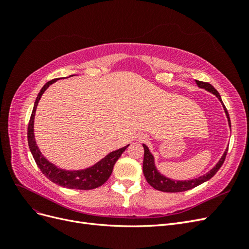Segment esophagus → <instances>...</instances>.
Returning a JSON list of instances; mask_svg holds the SVG:
<instances>
[{
	"instance_id": "1",
	"label": "esophagus",
	"mask_w": 249,
	"mask_h": 249,
	"mask_svg": "<svg viewBox=\"0 0 249 249\" xmlns=\"http://www.w3.org/2000/svg\"><path fill=\"white\" fill-rule=\"evenodd\" d=\"M145 140H147V138H146V136H144V135H142V136L138 137V141H140V142H143Z\"/></svg>"
}]
</instances>
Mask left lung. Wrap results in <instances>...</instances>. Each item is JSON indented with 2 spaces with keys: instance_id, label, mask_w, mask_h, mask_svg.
Masks as SVG:
<instances>
[{
  "instance_id": "8db88e82",
  "label": "left lung",
  "mask_w": 249,
  "mask_h": 249,
  "mask_svg": "<svg viewBox=\"0 0 249 249\" xmlns=\"http://www.w3.org/2000/svg\"><path fill=\"white\" fill-rule=\"evenodd\" d=\"M195 82H196V84L199 88H202V89L207 90V91L213 93L217 97V99L220 101V103L222 104L223 110L225 112V115H227L229 125L231 126V120H230L228 110L223 105L221 96L219 93H218L217 90L212 85L209 84V83L197 81V80H195ZM142 145H143V148H144V159H143V168H142L143 175H144L145 179L147 180V183L150 186L154 187L155 189L162 191V192H183V191L190 190V189H192V188L207 182V180H209L211 178H213L215 176V173L219 170V168L222 166V164L225 160V156H227V153H228V148H227L224 150L223 155L221 156L220 160L218 161L215 166L212 169H210L209 172H207L206 175L200 176L196 178H191V179H187V180H177V179H172L170 178L165 177L159 170L157 169L154 155L150 153V150L146 144L143 143Z\"/></svg>"
}]
</instances>
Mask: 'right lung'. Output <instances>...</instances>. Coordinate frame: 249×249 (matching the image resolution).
Segmentation results:
<instances>
[{
    "instance_id": "obj_1",
    "label": "right lung",
    "mask_w": 249,
    "mask_h": 249,
    "mask_svg": "<svg viewBox=\"0 0 249 249\" xmlns=\"http://www.w3.org/2000/svg\"><path fill=\"white\" fill-rule=\"evenodd\" d=\"M72 76H74V74H71L70 77ZM59 79H54L46 83L35 100L32 115L31 118H30V123L28 126V143L30 152H31L33 156L37 166L39 167L43 175L50 180H52L53 183L64 188H69V189H94V188L100 187L104 183L107 182V179L111 176L115 162L119 159V157L122 156V154L130 144H127L122 148H118L116 150H113V152L109 153L107 156H105L99 162L93 164L92 166H89L84 169L67 170L63 168H59L57 165L50 162L47 158L42 155L40 148L37 146L34 135V120L36 109L37 106H38V103L41 99L42 94L52 84H54Z\"/></svg>"
}]
</instances>
